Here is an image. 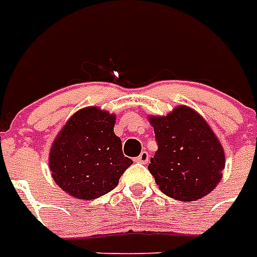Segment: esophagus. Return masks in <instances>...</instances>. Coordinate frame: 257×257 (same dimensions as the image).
I'll use <instances>...</instances> for the list:
<instances>
[{"label":"esophagus","instance_id":"34e87169","mask_svg":"<svg viewBox=\"0 0 257 257\" xmlns=\"http://www.w3.org/2000/svg\"><path fill=\"white\" fill-rule=\"evenodd\" d=\"M149 158H150V157H149V153H147V151H142L140 156L136 158V161L140 162V164H147V162H149Z\"/></svg>","mask_w":257,"mask_h":257}]
</instances>
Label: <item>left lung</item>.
<instances>
[{
    "mask_svg": "<svg viewBox=\"0 0 257 257\" xmlns=\"http://www.w3.org/2000/svg\"><path fill=\"white\" fill-rule=\"evenodd\" d=\"M158 150L149 171L162 193L178 201H197L215 189L223 176L226 157L205 118L189 106L167 115H149Z\"/></svg>",
    "mask_w": 257,
    "mask_h": 257,
    "instance_id": "1",
    "label": "left lung"
}]
</instances>
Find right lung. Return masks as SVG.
<instances>
[{"label": "right lung", "instance_id": "right-lung-1", "mask_svg": "<svg viewBox=\"0 0 257 257\" xmlns=\"http://www.w3.org/2000/svg\"><path fill=\"white\" fill-rule=\"evenodd\" d=\"M115 118L100 107L88 106L74 112L59 131L48 161L55 183L64 193L86 201L99 198L132 165L114 134Z\"/></svg>", "mask_w": 257, "mask_h": 257}]
</instances>
